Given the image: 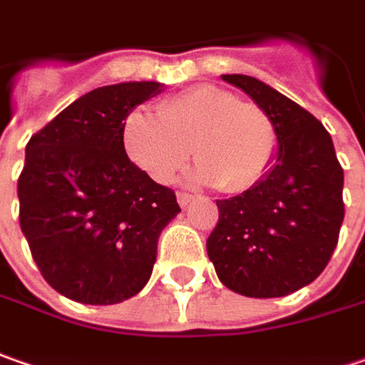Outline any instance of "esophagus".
I'll return each instance as SVG.
<instances>
[{"label": "esophagus", "mask_w": 365, "mask_h": 365, "mask_svg": "<svg viewBox=\"0 0 365 365\" xmlns=\"http://www.w3.org/2000/svg\"><path fill=\"white\" fill-rule=\"evenodd\" d=\"M192 200H194V196H192V194H185V192H178V202H180V206H182V208H185V206H187V204H190Z\"/></svg>", "instance_id": "obj_1"}]
</instances>
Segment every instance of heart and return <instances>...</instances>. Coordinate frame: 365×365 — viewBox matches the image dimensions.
Masks as SVG:
<instances>
[{"label":"heart","instance_id":"obj_1","mask_svg":"<svg viewBox=\"0 0 365 365\" xmlns=\"http://www.w3.org/2000/svg\"><path fill=\"white\" fill-rule=\"evenodd\" d=\"M124 147L155 182L173 180L185 159H200L190 173L198 183H218L241 194L262 183L277 159L274 118L218 86H196L165 98L157 114L135 110L124 122Z\"/></svg>","mask_w":365,"mask_h":365}]
</instances>
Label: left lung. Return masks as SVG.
<instances>
[{
  "label": "left lung",
  "mask_w": 365,
  "mask_h": 365,
  "mask_svg": "<svg viewBox=\"0 0 365 365\" xmlns=\"http://www.w3.org/2000/svg\"><path fill=\"white\" fill-rule=\"evenodd\" d=\"M274 118L279 149L262 183L216 200L218 222L206 241L218 279L249 298L292 294L321 276L343 222V169L327 128L267 83L222 75Z\"/></svg>",
  "instance_id": "1"
}]
</instances>
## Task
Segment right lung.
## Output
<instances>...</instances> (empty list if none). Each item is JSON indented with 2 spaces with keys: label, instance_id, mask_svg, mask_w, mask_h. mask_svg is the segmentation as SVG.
Masks as SVG:
<instances>
[{
  "label": "right lung",
  "instance_id": "obj_1",
  "mask_svg": "<svg viewBox=\"0 0 365 365\" xmlns=\"http://www.w3.org/2000/svg\"><path fill=\"white\" fill-rule=\"evenodd\" d=\"M163 91L157 81L93 89L26 145L20 227L42 277L83 304H118L149 282L175 192L124 151V120Z\"/></svg>",
  "mask_w": 365,
  "mask_h": 365
}]
</instances>
